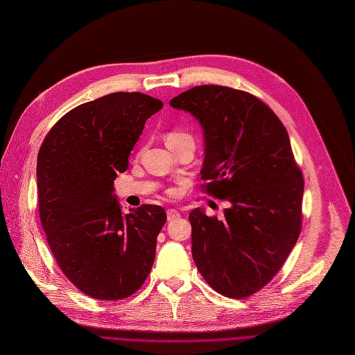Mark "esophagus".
<instances>
[{
    "label": "esophagus",
    "mask_w": 355,
    "mask_h": 355,
    "mask_svg": "<svg viewBox=\"0 0 355 355\" xmlns=\"http://www.w3.org/2000/svg\"><path fill=\"white\" fill-rule=\"evenodd\" d=\"M180 216V213L176 210V209H168L167 210V219L168 220H175V219H178Z\"/></svg>",
    "instance_id": "obj_1"
}]
</instances>
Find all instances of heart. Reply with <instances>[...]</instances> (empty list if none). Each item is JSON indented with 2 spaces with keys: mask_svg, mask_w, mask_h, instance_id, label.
<instances>
[{
  "mask_svg": "<svg viewBox=\"0 0 355 355\" xmlns=\"http://www.w3.org/2000/svg\"><path fill=\"white\" fill-rule=\"evenodd\" d=\"M182 137H191V136H189V135H187V133H184V132L175 130V132H170V133H167V136H166V142H173V141H178V139H182ZM170 194L173 196L175 192H173V191H170Z\"/></svg>",
  "mask_w": 355,
  "mask_h": 355,
  "instance_id": "obj_1",
  "label": "heart"
}]
</instances>
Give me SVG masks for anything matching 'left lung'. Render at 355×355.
<instances>
[{
    "instance_id": "8db88e82",
    "label": "left lung",
    "mask_w": 355,
    "mask_h": 355,
    "mask_svg": "<svg viewBox=\"0 0 355 355\" xmlns=\"http://www.w3.org/2000/svg\"><path fill=\"white\" fill-rule=\"evenodd\" d=\"M170 105L204 130L202 189L231 202L222 220L189 213L192 257L218 293L249 297L282 270L302 227L304 178L286 127L256 96L223 85H197Z\"/></svg>"
}]
</instances>
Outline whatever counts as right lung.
<instances>
[{
	"instance_id": "add662e5",
	"label": "right lung",
	"mask_w": 355,
	"mask_h": 355,
	"mask_svg": "<svg viewBox=\"0 0 355 355\" xmlns=\"http://www.w3.org/2000/svg\"><path fill=\"white\" fill-rule=\"evenodd\" d=\"M161 108L163 102L144 93L106 94L63 115L40 148L42 230L62 272L90 297H128L151 272L167 214L153 204L123 214L114 180Z\"/></svg>"
}]
</instances>
